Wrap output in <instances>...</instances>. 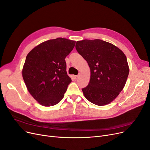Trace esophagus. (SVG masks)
Returning a JSON list of instances; mask_svg holds the SVG:
<instances>
[{
	"label": "esophagus",
	"mask_w": 150,
	"mask_h": 150,
	"mask_svg": "<svg viewBox=\"0 0 150 150\" xmlns=\"http://www.w3.org/2000/svg\"><path fill=\"white\" fill-rule=\"evenodd\" d=\"M78 76H73V78H74V79H75V80H76L77 78H78Z\"/></svg>",
	"instance_id": "34e87169"
}]
</instances>
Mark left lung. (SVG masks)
Instances as JSON below:
<instances>
[{
  "instance_id": "obj_1",
  "label": "left lung",
  "mask_w": 150,
  "mask_h": 150,
  "mask_svg": "<svg viewBox=\"0 0 150 150\" xmlns=\"http://www.w3.org/2000/svg\"><path fill=\"white\" fill-rule=\"evenodd\" d=\"M76 49L91 69L88 84L82 88L83 95L96 105L110 103L122 91L129 73L124 52L100 39L77 41Z\"/></svg>"
}]
</instances>
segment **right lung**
<instances>
[{
	"label": "right lung",
	"mask_w": 150,
	"mask_h": 150,
	"mask_svg": "<svg viewBox=\"0 0 150 150\" xmlns=\"http://www.w3.org/2000/svg\"><path fill=\"white\" fill-rule=\"evenodd\" d=\"M75 40L58 38L35 47L26 56L22 76L29 93L44 106L55 105L63 98L71 79L65 58Z\"/></svg>",
	"instance_id": "right-lung-1"
}]
</instances>
